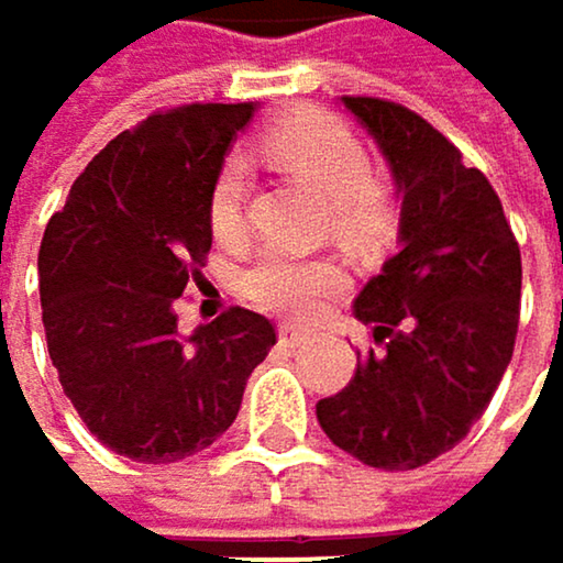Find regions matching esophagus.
<instances>
[{
    "mask_svg": "<svg viewBox=\"0 0 563 563\" xmlns=\"http://www.w3.org/2000/svg\"><path fill=\"white\" fill-rule=\"evenodd\" d=\"M310 336L303 333V330H297V327H279V346H287V350H297V346H303Z\"/></svg>",
    "mask_w": 563,
    "mask_h": 563,
    "instance_id": "obj_1",
    "label": "esophagus"
}]
</instances>
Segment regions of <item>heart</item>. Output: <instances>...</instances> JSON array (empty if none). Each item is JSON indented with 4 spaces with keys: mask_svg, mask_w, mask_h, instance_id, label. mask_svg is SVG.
<instances>
[{
    "mask_svg": "<svg viewBox=\"0 0 563 563\" xmlns=\"http://www.w3.org/2000/svg\"><path fill=\"white\" fill-rule=\"evenodd\" d=\"M263 147L273 161L307 180L327 203L330 230L350 246H366L389 233L396 220L393 187L373 174L363 137L336 114L303 111L266 131ZM246 164L227 157L213 177L207 217L217 240H233L243 230ZM343 284L340 266L330 260H303L269 250L243 273V297L284 317H310L320 300Z\"/></svg>",
    "mask_w": 563,
    "mask_h": 563,
    "instance_id": "obj_1",
    "label": "heart"
}]
</instances>
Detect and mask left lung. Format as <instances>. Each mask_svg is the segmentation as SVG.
<instances>
[{
  "mask_svg": "<svg viewBox=\"0 0 563 563\" xmlns=\"http://www.w3.org/2000/svg\"><path fill=\"white\" fill-rule=\"evenodd\" d=\"M402 190V250L356 297L373 330L350 386L317 402L333 445L409 472L455 449L488 409L515 353L521 250L478 167L399 101L346 95Z\"/></svg>",
  "mask_w": 563,
  "mask_h": 563,
  "instance_id": "8db88e82",
  "label": "left lung"
}]
</instances>
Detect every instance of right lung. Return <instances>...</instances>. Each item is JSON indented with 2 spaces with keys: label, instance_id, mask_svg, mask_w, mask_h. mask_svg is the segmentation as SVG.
Masks as SVG:
<instances>
[{
  "label": "right lung",
  "instance_id": "obj_1",
  "mask_svg": "<svg viewBox=\"0 0 563 563\" xmlns=\"http://www.w3.org/2000/svg\"><path fill=\"white\" fill-rule=\"evenodd\" d=\"M253 104H177L121 131L75 177L38 246L48 356L88 432L111 452L170 465L236 419L276 330L227 307L190 340L177 300L200 287L207 200Z\"/></svg>",
  "mask_w": 563,
  "mask_h": 563
}]
</instances>
